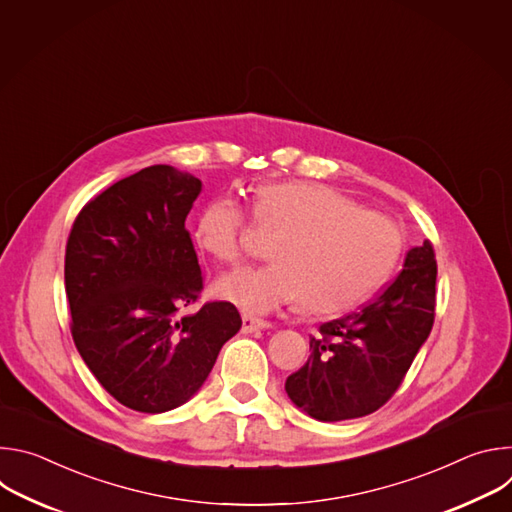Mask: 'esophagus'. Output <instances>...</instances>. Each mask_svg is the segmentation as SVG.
I'll return each instance as SVG.
<instances>
[{"label":"esophagus","mask_w":512,"mask_h":512,"mask_svg":"<svg viewBox=\"0 0 512 512\" xmlns=\"http://www.w3.org/2000/svg\"><path fill=\"white\" fill-rule=\"evenodd\" d=\"M271 324L267 320H261V318H253V316H243V326L241 330L245 334H251V332H257V330H265L269 328Z\"/></svg>","instance_id":"34e87169"}]
</instances>
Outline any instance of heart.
I'll return each instance as SVG.
<instances>
[{"label":"heart","mask_w":512,"mask_h":512,"mask_svg":"<svg viewBox=\"0 0 512 512\" xmlns=\"http://www.w3.org/2000/svg\"><path fill=\"white\" fill-rule=\"evenodd\" d=\"M257 221L279 229L273 261L218 279L216 291L247 314H269L302 298L312 314L358 306L391 275L403 233L389 216L356 206L316 182H275L257 190ZM247 218L231 196L212 198L200 212L196 245L218 263H237L245 251Z\"/></svg>","instance_id":"b5f03b06"}]
</instances>
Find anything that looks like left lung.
Masks as SVG:
<instances>
[{
	"label": "left lung",
	"instance_id": "8db88e82",
	"mask_svg": "<svg viewBox=\"0 0 512 512\" xmlns=\"http://www.w3.org/2000/svg\"><path fill=\"white\" fill-rule=\"evenodd\" d=\"M437 263L429 241L405 255L397 279L358 312L322 324L287 397L318 421L364 417L403 383L435 316Z\"/></svg>",
	"mask_w": 512,
	"mask_h": 512
}]
</instances>
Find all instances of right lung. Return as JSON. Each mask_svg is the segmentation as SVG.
Wrapping results in <instances>:
<instances>
[{
	"label": "right lung",
	"mask_w": 512,
	"mask_h": 512,
	"mask_svg": "<svg viewBox=\"0 0 512 512\" xmlns=\"http://www.w3.org/2000/svg\"><path fill=\"white\" fill-rule=\"evenodd\" d=\"M200 190L188 172L143 168L87 202L68 235L72 340L103 389L133 411L186 403L243 324L231 302L178 316L204 287L184 227Z\"/></svg>",
	"instance_id": "right-lung-1"
}]
</instances>
